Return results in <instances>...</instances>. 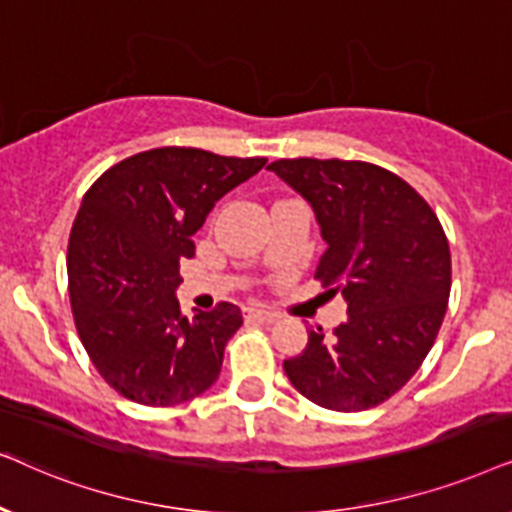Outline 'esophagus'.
<instances>
[{
	"instance_id": "1",
	"label": "esophagus",
	"mask_w": 512,
	"mask_h": 512,
	"mask_svg": "<svg viewBox=\"0 0 512 512\" xmlns=\"http://www.w3.org/2000/svg\"><path fill=\"white\" fill-rule=\"evenodd\" d=\"M245 316L252 318V320H260V323H276V320H278L274 311L260 309V306H250V309L245 311Z\"/></svg>"
}]
</instances>
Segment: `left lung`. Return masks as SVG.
I'll list each match as a JSON object with an SVG mask.
<instances>
[{"label":"left lung","instance_id":"left-lung-1","mask_svg":"<svg viewBox=\"0 0 512 512\" xmlns=\"http://www.w3.org/2000/svg\"><path fill=\"white\" fill-rule=\"evenodd\" d=\"M309 203L327 243L316 278L342 292L349 318L283 370L325 410L363 412L419 370L452 288L447 236L431 206L391 170L365 161L281 159L269 166Z\"/></svg>","mask_w":512,"mask_h":512}]
</instances>
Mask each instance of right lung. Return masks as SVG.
<instances>
[{"mask_svg":"<svg viewBox=\"0 0 512 512\" xmlns=\"http://www.w3.org/2000/svg\"><path fill=\"white\" fill-rule=\"evenodd\" d=\"M264 163L159 147L105 170L86 192L67 248L72 313L93 365L124 398L180 405L220 377L241 309L222 302L182 316L180 262L194 257L192 236L215 203Z\"/></svg>","mask_w":512,"mask_h":512,"instance_id":"obj_1","label":"right lung"}]
</instances>
